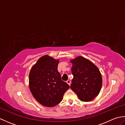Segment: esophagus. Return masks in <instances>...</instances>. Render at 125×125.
<instances>
[{"label":"esophagus","mask_w":125,"mask_h":125,"mask_svg":"<svg viewBox=\"0 0 125 125\" xmlns=\"http://www.w3.org/2000/svg\"><path fill=\"white\" fill-rule=\"evenodd\" d=\"M67 83L69 84V85H70V84H71V81H70V80H68L67 81Z\"/></svg>","instance_id":"1"}]
</instances>
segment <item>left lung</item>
Returning <instances> with one entry per match:
<instances>
[{
  "label": "left lung",
  "mask_w": 125,
  "mask_h": 125,
  "mask_svg": "<svg viewBox=\"0 0 125 125\" xmlns=\"http://www.w3.org/2000/svg\"><path fill=\"white\" fill-rule=\"evenodd\" d=\"M73 76L70 88L82 102H90L99 94L102 76L99 69L91 61L83 56L70 60Z\"/></svg>",
  "instance_id": "left-lung-1"
}]
</instances>
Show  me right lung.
<instances>
[{
    "label": "right lung",
    "mask_w": 125,
    "mask_h": 125,
    "mask_svg": "<svg viewBox=\"0 0 125 125\" xmlns=\"http://www.w3.org/2000/svg\"><path fill=\"white\" fill-rule=\"evenodd\" d=\"M59 59L46 55L31 67L29 87L34 98L44 106L54 107L62 100L69 85L61 79L57 70Z\"/></svg>",
    "instance_id": "right-lung-1"
}]
</instances>
